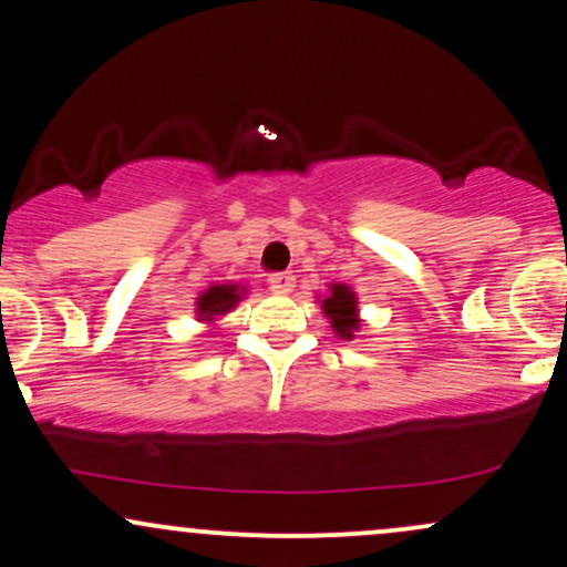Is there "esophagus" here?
I'll list each match as a JSON object with an SVG mask.
<instances>
[{
	"label": "esophagus",
	"instance_id": "esophagus-1",
	"mask_svg": "<svg viewBox=\"0 0 567 567\" xmlns=\"http://www.w3.org/2000/svg\"><path fill=\"white\" fill-rule=\"evenodd\" d=\"M292 288H296V277H292L290 271H282V275L271 277V290L275 292H292Z\"/></svg>",
	"mask_w": 567,
	"mask_h": 567
}]
</instances>
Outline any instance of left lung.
Instances as JSON below:
<instances>
[{
	"label": "left lung",
	"mask_w": 567,
	"mask_h": 567,
	"mask_svg": "<svg viewBox=\"0 0 567 567\" xmlns=\"http://www.w3.org/2000/svg\"><path fill=\"white\" fill-rule=\"evenodd\" d=\"M322 309L330 317L332 330L340 338L351 340L353 332L359 330V309H357V296L346 285H332V292L322 301Z\"/></svg>",
	"instance_id": "8db88e82"
}]
</instances>
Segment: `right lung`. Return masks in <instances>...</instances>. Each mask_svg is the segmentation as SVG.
<instances>
[{
	"mask_svg": "<svg viewBox=\"0 0 567 567\" xmlns=\"http://www.w3.org/2000/svg\"><path fill=\"white\" fill-rule=\"evenodd\" d=\"M245 288L240 290V285H214L197 298V317L203 322H210V319L218 317V313H227L229 309H235V303L243 298Z\"/></svg>",
	"mask_w": 567,
	"mask_h": 567,
	"instance_id": "obj_1",
	"label": "right lung"
}]
</instances>
